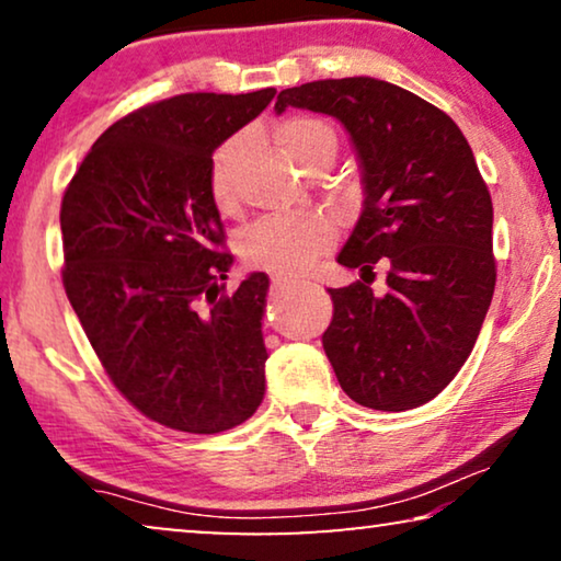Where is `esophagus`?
Returning a JSON list of instances; mask_svg holds the SVG:
<instances>
[{
    "label": "esophagus",
    "instance_id": "34e87169",
    "mask_svg": "<svg viewBox=\"0 0 561 561\" xmlns=\"http://www.w3.org/2000/svg\"><path fill=\"white\" fill-rule=\"evenodd\" d=\"M296 286H301V283H298L296 278H283V275H275V278H273V288L275 290H290V288H296Z\"/></svg>",
    "mask_w": 561,
    "mask_h": 561
}]
</instances>
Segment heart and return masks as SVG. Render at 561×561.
<instances>
[{
    "label": "heart",
    "mask_w": 561,
    "mask_h": 561,
    "mask_svg": "<svg viewBox=\"0 0 561 561\" xmlns=\"http://www.w3.org/2000/svg\"><path fill=\"white\" fill-rule=\"evenodd\" d=\"M278 142L288 158L309 168L321 152H334V129L324 119L296 117L278 125ZM244 158V137L234 135L211 152L206 168V188L211 204L219 211L237 209V179ZM334 242V225L321 214H298V217H265L250 225L240 237V255L255 271L286 275H304Z\"/></svg>",
    "instance_id": "heart-1"
}]
</instances>
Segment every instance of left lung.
<instances>
[{"label": "left lung", "instance_id": "1", "mask_svg": "<svg viewBox=\"0 0 561 561\" xmlns=\"http://www.w3.org/2000/svg\"><path fill=\"white\" fill-rule=\"evenodd\" d=\"M286 106L340 119L363 168V214L336 255L359 280L329 288V363L355 403L416 409L455 380L493 301V202L472 148L434 104L370 76L286 89L275 112ZM378 259L389 273L375 295Z\"/></svg>", "mask_w": 561, "mask_h": 561}]
</instances>
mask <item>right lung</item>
<instances>
[{
  "instance_id": "add662e5",
  "label": "right lung",
  "mask_w": 561,
  "mask_h": 561,
  "mask_svg": "<svg viewBox=\"0 0 561 561\" xmlns=\"http://www.w3.org/2000/svg\"><path fill=\"white\" fill-rule=\"evenodd\" d=\"M181 94L106 129L60 204L64 286L106 375L168 428L219 434L265 396V273L232 296L225 225L206 188L211 152L273 102Z\"/></svg>"
}]
</instances>
